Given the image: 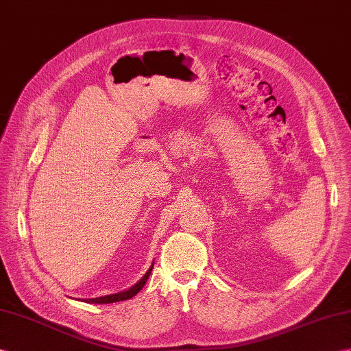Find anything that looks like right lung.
Returning <instances> with one entry per match:
<instances>
[{"instance_id":"1","label":"right lung","mask_w":351,"mask_h":351,"mask_svg":"<svg viewBox=\"0 0 351 351\" xmlns=\"http://www.w3.org/2000/svg\"><path fill=\"white\" fill-rule=\"evenodd\" d=\"M152 267L154 263L151 265V267L146 271V274L142 276L141 280H138L134 286H132L130 289L124 290V291H118V293H113V295H106V296H100V298H93V299H84V302L88 304H113V302H119V300H127V299H132L133 296H136L138 291L143 289V286L148 281L149 275L152 272Z\"/></svg>"}]
</instances>
